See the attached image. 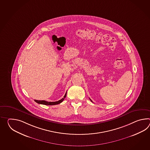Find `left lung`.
Segmentation results:
<instances>
[{
	"label": "left lung",
	"instance_id": "obj_1",
	"mask_svg": "<svg viewBox=\"0 0 150 150\" xmlns=\"http://www.w3.org/2000/svg\"><path fill=\"white\" fill-rule=\"evenodd\" d=\"M91 100V102H92V100Z\"/></svg>",
	"mask_w": 150,
	"mask_h": 150
}]
</instances>
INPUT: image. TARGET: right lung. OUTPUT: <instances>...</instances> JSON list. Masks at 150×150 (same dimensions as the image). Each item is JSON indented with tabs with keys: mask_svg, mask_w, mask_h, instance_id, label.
<instances>
[{
	"mask_svg": "<svg viewBox=\"0 0 150 150\" xmlns=\"http://www.w3.org/2000/svg\"><path fill=\"white\" fill-rule=\"evenodd\" d=\"M66 94H67V92L65 93L64 96L63 97L61 100H59L57 102H47L46 100H34V101L35 102H37V103L41 104H43V105H57V104H59L61 103L62 101H63L64 98L66 97Z\"/></svg>",
	"mask_w": 150,
	"mask_h": 150,
	"instance_id": "right-lung-1",
	"label": "right lung"
}]
</instances>
